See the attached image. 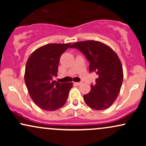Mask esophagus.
<instances>
[{
  "instance_id": "obj_1",
  "label": "esophagus",
  "mask_w": 146,
  "mask_h": 146,
  "mask_svg": "<svg viewBox=\"0 0 146 146\" xmlns=\"http://www.w3.org/2000/svg\"><path fill=\"white\" fill-rule=\"evenodd\" d=\"M82 82H74V84L75 85H77V86H79V85L81 84Z\"/></svg>"
}]
</instances>
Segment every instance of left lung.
I'll return each instance as SVG.
<instances>
[{"instance_id": "left-lung-1", "label": "left lung", "mask_w": 146, "mask_h": 146, "mask_svg": "<svg viewBox=\"0 0 146 146\" xmlns=\"http://www.w3.org/2000/svg\"><path fill=\"white\" fill-rule=\"evenodd\" d=\"M70 48L82 52L90 62V71L98 75L95 84H91L90 91L84 95L85 103L95 110L109 108L119 93L123 78L121 62L117 53L109 46L95 40L78 42Z\"/></svg>"}]
</instances>
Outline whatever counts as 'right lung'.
Returning <instances> with one entry per match:
<instances>
[{"mask_svg": "<svg viewBox=\"0 0 146 146\" xmlns=\"http://www.w3.org/2000/svg\"><path fill=\"white\" fill-rule=\"evenodd\" d=\"M68 44H48L37 48L27 62L25 82L30 97L42 109L53 111L62 107L67 100L73 83H59L57 76L61 55Z\"/></svg>", "mask_w": 146, "mask_h": 146, "instance_id": "1", "label": "right lung"}]
</instances>
